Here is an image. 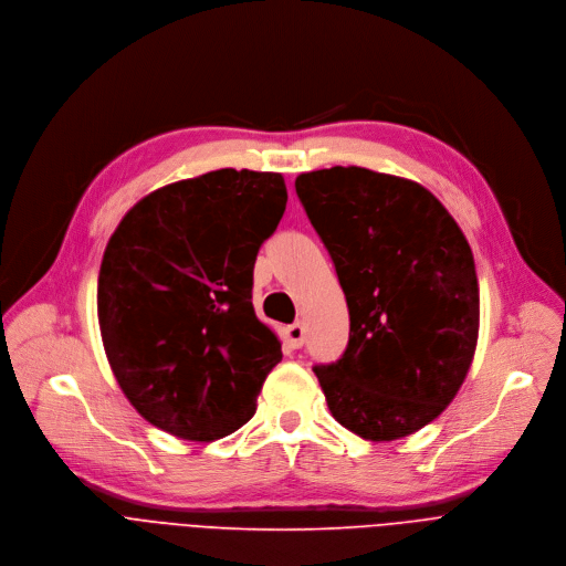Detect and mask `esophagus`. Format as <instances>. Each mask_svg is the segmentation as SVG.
Instances as JSON below:
<instances>
[{
    "label": "esophagus",
    "mask_w": 566,
    "mask_h": 566,
    "mask_svg": "<svg viewBox=\"0 0 566 566\" xmlns=\"http://www.w3.org/2000/svg\"><path fill=\"white\" fill-rule=\"evenodd\" d=\"M283 338H285V346L292 350H298L305 344V329L301 323H292L287 327H283Z\"/></svg>",
    "instance_id": "34e87169"
}]
</instances>
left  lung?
<instances>
[{
  "label": "left lung",
  "mask_w": 566,
  "mask_h": 566,
  "mask_svg": "<svg viewBox=\"0 0 566 566\" xmlns=\"http://www.w3.org/2000/svg\"><path fill=\"white\" fill-rule=\"evenodd\" d=\"M294 187L350 312L344 355L314 366L327 408L364 439L412 434L453 401L475 355L471 245L412 180L332 167L301 174Z\"/></svg>",
  "instance_id": "left-lung-1"
}]
</instances>
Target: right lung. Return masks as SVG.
Segmentation results:
<instances>
[{"mask_svg": "<svg viewBox=\"0 0 566 566\" xmlns=\"http://www.w3.org/2000/svg\"><path fill=\"white\" fill-rule=\"evenodd\" d=\"M287 202L281 174L218 169L143 198L97 276L106 359L134 408L193 441L256 412L281 344L252 305L254 263Z\"/></svg>", "mask_w": 566, "mask_h": 566, "instance_id": "add662e5", "label": "right lung"}]
</instances>
